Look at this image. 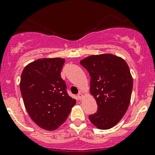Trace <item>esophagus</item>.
<instances>
[{
    "instance_id": "34e87169",
    "label": "esophagus",
    "mask_w": 155,
    "mask_h": 155,
    "mask_svg": "<svg viewBox=\"0 0 155 155\" xmlns=\"http://www.w3.org/2000/svg\"><path fill=\"white\" fill-rule=\"evenodd\" d=\"M77 97L79 100H82L83 98V94L82 93H79L77 95Z\"/></svg>"
}]
</instances>
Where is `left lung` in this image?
<instances>
[{
    "instance_id": "8db88e82",
    "label": "left lung",
    "mask_w": 155,
    "mask_h": 155,
    "mask_svg": "<svg viewBox=\"0 0 155 155\" xmlns=\"http://www.w3.org/2000/svg\"><path fill=\"white\" fill-rule=\"evenodd\" d=\"M80 64L90 75L91 94L98 107L89 119L99 129H110L123 118L130 102L133 78L129 67L112 54L88 56Z\"/></svg>"
}]
</instances>
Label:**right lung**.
Here are the masks:
<instances>
[{
  "label": "right lung",
  "mask_w": 155,
  "mask_h": 155,
  "mask_svg": "<svg viewBox=\"0 0 155 155\" xmlns=\"http://www.w3.org/2000/svg\"><path fill=\"white\" fill-rule=\"evenodd\" d=\"M65 60L40 58L23 70L20 91L28 113L34 122L47 130L59 127L76 105L68 95L61 71Z\"/></svg>",
  "instance_id": "1"
}]
</instances>
